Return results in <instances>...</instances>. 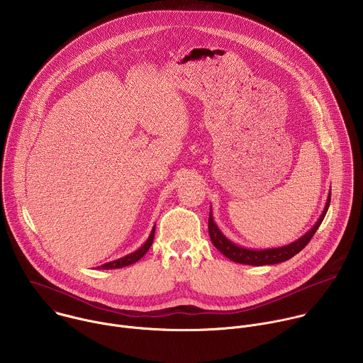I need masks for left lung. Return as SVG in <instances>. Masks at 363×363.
Here are the masks:
<instances>
[{
	"label": "left lung",
	"instance_id": "1",
	"mask_svg": "<svg viewBox=\"0 0 363 363\" xmlns=\"http://www.w3.org/2000/svg\"><path fill=\"white\" fill-rule=\"evenodd\" d=\"M329 203H330V191L328 194L325 207L322 214L319 216L318 221L313 224V227L306 231L301 238L295 240L291 244L282 245V247H277V248H264V250H252V248H245L241 245H237L235 242H233L231 240H228L221 230L217 227V224L213 220V211L210 208V217H208V234L211 238V242L214 244V247L223 254L225 255L228 259L238 262V264H247V265H271V264H278V262H284L289 258H292L294 255H296L313 237L315 231L318 230V227L320 225V223L325 218V214L329 208Z\"/></svg>",
	"mask_w": 363,
	"mask_h": 363
}]
</instances>
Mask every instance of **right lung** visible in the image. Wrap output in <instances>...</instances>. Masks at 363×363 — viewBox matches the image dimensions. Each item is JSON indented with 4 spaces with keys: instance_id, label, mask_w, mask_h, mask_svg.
Returning <instances> with one entry per match:
<instances>
[{
    "instance_id": "1",
    "label": "right lung",
    "mask_w": 363,
    "mask_h": 363,
    "mask_svg": "<svg viewBox=\"0 0 363 363\" xmlns=\"http://www.w3.org/2000/svg\"><path fill=\"white\" fill-rule=\"evenodd\" d=\"M155 230H156V227H153V228H152V233H150L149 238L146 240V242H145L140 248H138L136 251H133V252H130V254H128V255H125V257H122V258H118V259H115V261L106 262V264H104V265L98 267V269H115V268H123V267H128V265L135 264L136 261H139V259H140V258H142V257L149 251V248H150V245H152V242H153V238H155Z\"/></svg>"
}]
</instances>
